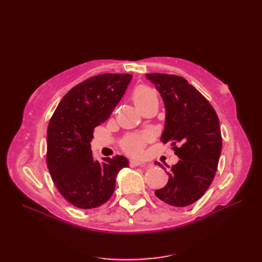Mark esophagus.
Instances as JSON below:
<instances>
[{
    "mask_svg": "<svg viewBox=\"0 0 262 262\" xmlns=\"http://www.w3.org/2000/svg\"><path fill=\"white\" fill-rule=\"evenodd\" d=\"M130 165L132 166V167H138V166H141V167H147V165L145 163H142L138 160H131Z\"/></svg>",
    "mask_w": 262,
    "mask_h": 262,
    "instance_id": "esophagus-1",
    "label": "esophagus"
}]
</instances>
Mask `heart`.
I'll return each instance as SVG.
<instances>
[{
  "instance_id": "1",
  "label": "heart",
  "mask_w": 262,
  "mask_h": 262,
  "mask_svg": "<svg viewBox=\"0 0 262 262\" xmlns=\"http://www.w3.org/2000/svg\"><path fill=\"white\" fill-rule=\"evenodd\" d=\"M133 101L138 108L144 106L150 100L156 99L155 95L147 86H140L133 93ZM147 140L146 136H132L123 142V149L132 155H140Z\"/></svg>"
}]
</instances>
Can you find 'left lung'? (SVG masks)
<instances>
[{
  "instance_id": "obj_1",
  "label": "left lung",
  "mask_w": 262,
  "mask_h": 262,
  "mask_svg": "<svg viewBox=\"0 0 262 262\" xmlns=\"http://www.w3.org/2000/svg\"><path fill=\"white\" fill-rule=\"evenodd\" d=\"M145 76L164 101L161 141L180 145L173 150L180 161L171 166L168 182L155 195L172 207H188L200 199L215 176L222 150L219 118L210 102L184 77L161 73Z\"/></svg>"
}]
</instances>
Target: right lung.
<instances>
[{"label":"right lung","instance_id":"1","mask_svg":"<svg viewBox=\"0 0 262 262\" xmlns=\"http://www.w3.org/2000/svg\"><path fill=\"white\" fill-rule=\"evenodd\" d=\"M132 80L130 74H101L73 87L50 119L47 131V165L59 192L80 209L100 207L112 198L118 172L128 158L116 155L95 160L94 129L108 120Z\"/></svg>","mask_w":262,"mask_h":262}]
</instances>
